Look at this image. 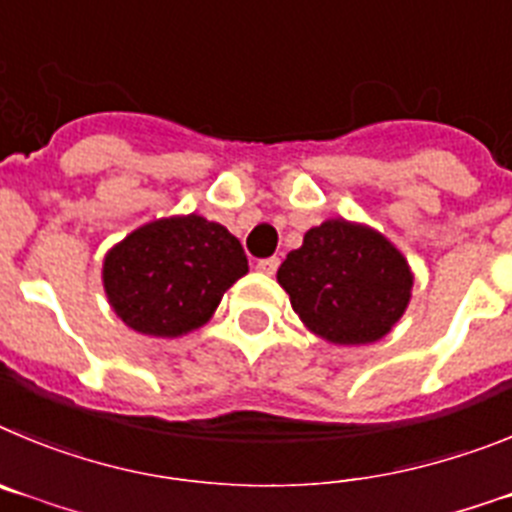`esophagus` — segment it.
<instances>
[{"label":"esophagus","mask_w":512,"mask_h":512,"mask_svg":"<svg viewBox=\"0 0 512 512\" xmlns=\"http://www.w3.org/2000/svg\"><path fill=\"white\" fill-rule=\"evenodd\" d=\"M278 265H280L278 257H265V260L257 262V270H260V273H265V275H275Z\"/></svg>","instance_id":"obj_1"}]
</instances>
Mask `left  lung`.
<instances>
[{"mask_svg":"<svg viewBox=\"0 0 512 512\" xmlns=\"http://www.w3.org/2000/svg\"><path fill=\"white\" fill-rule=\"evenodd\" d=\"M278 283L308 331L331 344H372L408 308L413 273L393 242L365 224L326 219L288 252Z\"/></svg>","mask_w":512,"mask_h":512,"instance_id":"8db88e82","label":"left lung"}]
</instances>
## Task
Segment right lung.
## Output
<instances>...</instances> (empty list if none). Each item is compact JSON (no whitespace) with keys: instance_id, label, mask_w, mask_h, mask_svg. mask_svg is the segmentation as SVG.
<instances>
[{"instance_id":"1","label":"right lung","mask_w":512,"mask_h":512,"mask_svg":"<svg viewBox=\"0 0 512 512\" xmlns=\"http://www.w3.org/2000/svg\"><path fill=\"white\" fill-rule=\"evenodd\" d=\"M239 239L199 214L158 219L104 257V290L114 313L147 336H181L214 316L247 273Z\"/></svg>"}]
</instances>
